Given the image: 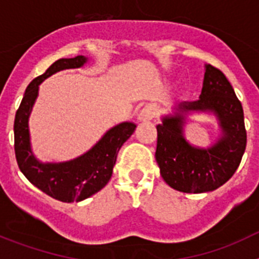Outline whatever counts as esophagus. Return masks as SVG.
<instances>
[{"mask_svg": "<svg viewBox=\"0 0 259 259\" xmlns=\"http://www.w3.org/2000/svg\"><path fill=\"white\" fill-rule=\"evenodd\" d=\"M158 115V109L155 105H146L143 110L139 114V120H143V122H148V120H152L155 116Z\"/></svg>", "mask_w": 259, "mask_h": 259, "instance_id": "34e87169", "label": "esophagus"}]
</instances>
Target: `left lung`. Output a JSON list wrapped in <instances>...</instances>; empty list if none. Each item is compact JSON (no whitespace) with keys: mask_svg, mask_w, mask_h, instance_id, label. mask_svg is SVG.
<instances>
[{"mask_svg":"<svg viewBox=\"0 0 259 259\" xmlns=\"http://www.w3.org/2000/svg\"><path fill=\"white\" fill-rule=\"evenodd\" d=\"M175 109V116H166L157 125L155 159L162 178L184 193L219 188L236 172L246 148L244 110L232 85L219 68L206 65L200 100ZM189 111H212L219 118L224 137L210 150H198L185 141L182 114Z\"/></svg>","mask_w":259,"mask_h":259,"instance_id":"obj_1","label":"left lung"}]
</instances>
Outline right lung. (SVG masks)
Returning a JSON list of instances; mask_svg holds the SVG:
<instances>
[{"label": "right lung", "mask_w": 259, "mask_h": 259, "mask_svg": "<svg viewBox=\"0 0 259 259\" xmlns=\"http://www.w3.org/2000/svg\"><path fill=\"white\" fill-rule=\"evenodd\" d=\"M87 62L84 56L56 61L27 87L14 120V149L23 175L40 191L62 202L81 201L101 191L113 175L119 149L131 137L136 125L120 123L105 134L92 149L74 161L63 163H40L29 146L28 116L37 97L38 84L65 68H76Z\"/></svg>", "instance_id": "add662e5"}]
</instances>
